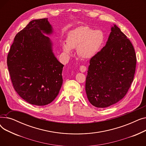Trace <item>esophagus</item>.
Instances as JSON below:
<instances>
[{
  "instance_id": "1",
  "label": "esophagus",
  "mask_w": 146,
  "mask_h": 146,
  "mask_svg": "<svg viewBox=\"0 0 146 146\" xmlns=\"http://www.w3.org/2000/svg\"><path fill=\"white\" fill-rule=\"evenodd\" d=\"M79 69H80V71L81 72L83 73V72H86L87 68H86V67L85 66H80Z\"/></svg>"
}]
</instances>
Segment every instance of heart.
<instances>
[{
  "mask_svg": "<svg viewBox=\"0 0 146 146\" xmlns=\"http://www.w3.org/2000/svg\"><path fill=\"white\" fill-rule=\"evenodd\" d=\"M105 36L101 30H95L88 26L76 28L68 33L67 42L62 43L63 51L71 54L77 48L78 54L85 59L95 57L102 49Z\"/></svg>",
  "mask_w": 146,
  "mask_h": 146,
  "instance_id": "1",
  "label": "heart"
}]
</instances>
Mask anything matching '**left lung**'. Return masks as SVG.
Masks as SVG:
<instances>
[{
    "instance_id": "obj_1",
    "label": "left lung",
    "mask_w": 146,
    "mask_h": 146,
    "mask_svg": "<svg viewBox=\"0 0 146 146\" xmlns=\"http://www.w3.org/2000/svg\"><path fill=\"white\" fill-rule=\"evenodd\" d=\"M135 67L133 44L114 25L105 47L90 60L85 85L90 103L106 108L121 100L133 81Z\"/></svg>"
}]
</instances>
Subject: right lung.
<instances>
[{"instance_id":"add662e5","label":"right lung","mask_w":146,"mask_h":146,"mask_svg":"<svg viewBox=\"0 0 146 146\" xmlns=\"http://www.w3.org/2000/svg\"><path fill=\"white\" fill-rule=\"evenodd\" d=\"M52 33L48 18L31 21L15 36L7 55L13 88L30 104L51 103L63 84L64 65L54 54L50 38L43 34Z\"/></svg>"}]
</instances>
